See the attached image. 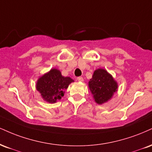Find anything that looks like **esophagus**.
I'll return each mask as SVG.
<instances>
[{
	"mask_svg": "<svg viewBox=\"0 0 152 152\" xmlns=\"http://www.w3.org/2000/svg\"><path fill=\"white\" fill-rule=\"evenodd\" d=\"M77 80H78V81L82 82V81H83V78L81 77V76H79V77L77 78Z\"/></svg>",
	"mask_w": 152,
	"mask_h": 152,
	"instance_id": "obj_1",
	"label": "esophagus"
}]
</instances>
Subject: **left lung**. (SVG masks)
Returning <instances> with one entry per match:
<instances>
[{
	"label": "left lung",
	"instance_id": "obj_1",
	"mask_svg": "<svg viewBox=\"0 0 152 152\" xmlns=\"http://www.w3.org/2000/svg\"><path fill=\"white\" fill-rule=\"evenodd\" d=\"M88 86L94 99L98 104L105 103L112 98L118 89V83L113 76L103 69L94 71Z\"/></svg>",
	"mask_w": 152,
	"mask_h": 152
}]
</instances>
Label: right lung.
I'll list each match as a JSON object with an SVG mask.
<instances>
[{
  "label": "right lung",
  "mask_w": 152,
  "mask_h": 152,
  "mask_svg": "<svg viewBox=\"0 0 152 152\" xmlns=\"http://www.w3.org/2000/svg\"><path fill=\"white\" fill-rule=\"evenodd\" d=\"M72 82L74 80L62 76L59 70L52 69L37 80L36 88L45 101L54 103L64 96V91Z\"/></svg>",
  "instance_id": "1"
}]
</instances>
